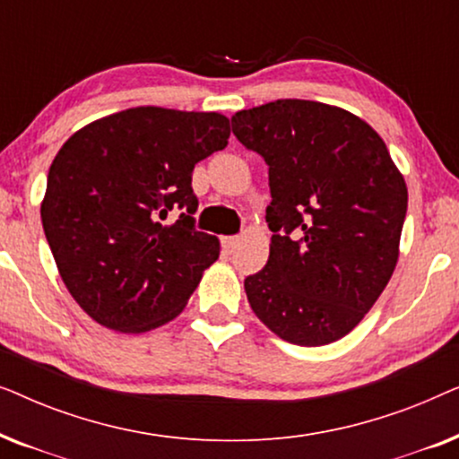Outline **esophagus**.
<instances>
[{"instance_id":"obj_1","label":"esophagus","mask_w":459,"mask_h":459,"mask_svg":"<svg viewBox=\"0 0 459 459\" xmlns=\"http://www.w3.org/2000/svg\"><path fill=\"white\" fill-rule=\"evenodd\" d=\"M238 247V238L236 236H223L221 238V248L225 255H231Z\"/></svg>"}]
</instances>
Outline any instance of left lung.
I'll return each instance as SVG.
<instances>
[{"label": "left lung", "mask_w": 459, "mask_h": 459, "mask_svg": "<svg viewBox=\"0 0 459 459\" xmlns=\"http://www.w3.org/2000/svg\"><path fill=\"white\" fill-rule=\"evenodd\" d=\"M231 131L269 167L267 265L244 280L255 316L280 338L322 347L349 334L399 259L407 187L359 117L309 100L240 110Z\"/></svg>", "instance_id": "8db88e82"}]
</instances>
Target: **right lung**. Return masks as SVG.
Segmentation results:
<instances>
[{"label":"right lung","instance_id":"1","mask_svg":"<svg viewBox=\"0 0 459 459\" xmlns=\"http://www.w3.org/2000/svg\"><path fill=\"white\" fill-rule=\"evenodd\" d=\"M228 137L219 112L140 106L85 125L60 148L43 231L62 281L91 319L140 334L184 311L219 256L217 238L196 230L192 171Z\"/></svg>","mask_w":459,"mask_h":459}]
</instances>
